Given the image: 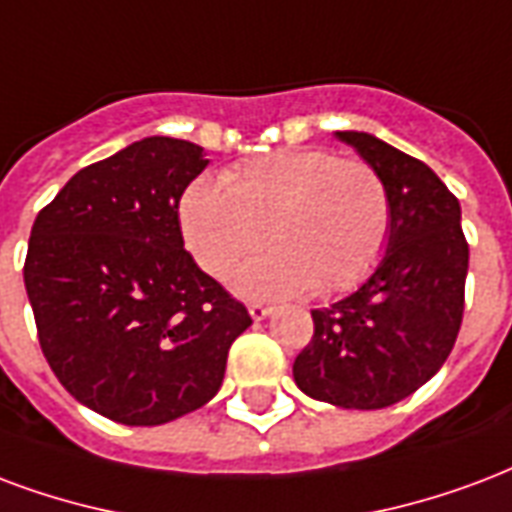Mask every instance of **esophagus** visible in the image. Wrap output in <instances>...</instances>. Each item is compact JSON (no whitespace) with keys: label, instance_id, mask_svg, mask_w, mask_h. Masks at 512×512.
<instances>
[{"label":"esophagus","instance_id":"esophagus-1","mask_svg":"<svg viewBox=\"0 0 512 512\" xmlns=\"http://www.w3.org/2000/svg\"><path fill=\"white\" fill-rule=\"evenodd\" d=\"M271 312H274V309L266 304H249V314H252V320H266Z\"/></svg>","mask_w":512,"mask_h":512}]
</instances>
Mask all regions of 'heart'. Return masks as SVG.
<instances>
[{
    "label": "heart",
    "instance_id": "obj_1",
    "mask_svg": "<svg viewBox=\"0 0 512 512\" xmlns=\"http://www.w3.org/2000/svg\"><path fill=\"white\" fill-rule=\"evenodd\" d=\"M184 244L208 276L246 266L244 295L344 293L369 274L388 246L393 203L374 165L339 160L325 149L255 154L222 173L219 184L192 181L179 203Z\"/></svg>",
    "mask_w": 512,
    "mask_h": 512
}]
</instances>
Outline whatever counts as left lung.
I'll return each mask as SVG.
<instances>
[{"mask_svg": "<svg viewBox=\"0 0 512 512\" xmlns=\"http://www.w3.org/2000/svg\"><path fill=\"white\" fill-rule=\"evenodd\" d=\"M377 168L393 203L380 266L355 293L312 309V342L293 363L295 385L344 410L407 399L448 361L464 317L469 244L461 206L426 162L369 132H336Z\"/></svg>", "mask_w": 512, "mask_h": 512, "instance_id": "obj_1", "label": "left lung"}]
</instances>
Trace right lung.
<instances>
[{"label": "right lung", "mask_w": 512, "mask_h": 512, "mask_svg": "<svg viewBox=\"0 0 512 512\" xmlns=\"http://www.w3.org/2000/svg\"><path fill=\"white\" fill-rule=\"evenodd\" d=\"M208 160L143 138L75 173L37 214L24 263L37 339L70 396L124 426H160L217 396L246 306L198 268L179 200Z\"/></svg>", "instance_id": "1"}]
</instances>
